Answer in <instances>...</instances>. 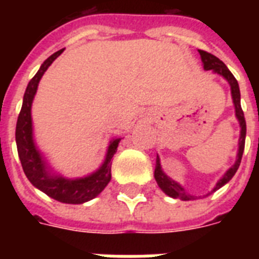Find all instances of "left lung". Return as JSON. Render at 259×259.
Here are the masks:
<instances>
[{
    "instance_id": "1",
    "label": "left lung",
    "mask_w": 259,
    "mask_h": 259,
    "mask_svg": "<svg viewBox=\"0 0 259 259\" xmlns=\"http://www.w3.org/2000/svg\"><path fill=\"white\" fill-rule=\"evenodd\" d=\"M199 54H200L201 63H203V68L205 71H212L213 74H218L223 76V78L229 82L230 89H231V97H233V103L234 107H235V117H237L238 122H239V126H241V136H239V142H238V153H237V160L234 162V165H231V168L226 170V173L219 179V181L217 183V185L213 187V189L211 192H208L205 196H208L209 193L215 192L217 189L222 188L223 185L227 184L233 176L235 175V172L239 168V164H241L242 154H243V150H245V140H246V121L245 115H243V110L241 107V91H239V86H238L237 79L234 78V75L230 72V70L226 67V64L222 62L221 59H218L217 56L205 52V51L199 50ZM154 179L157 181L158 187L161 188V191L168 196L173 197V199H180V200H192L196 196H192L189 195L187 191L184 189V187L181 184H179L177 181L172 180L168 175H166L161 168V162H160V157L157 156L156 158V168H154Z\"/></svg>"
}]
</instances>
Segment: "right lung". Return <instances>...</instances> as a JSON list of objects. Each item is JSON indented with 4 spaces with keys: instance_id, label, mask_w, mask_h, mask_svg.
Segmentation results:
<instances>
[{
    "instance_id": "add662e5",
    "label": "right lung",
    "mask_w": 259,
    "mask_h": 259,
    "mask_svg": "<svg viewBox=\"0 0 259 259\" xmlns=\"http://www.w3.org/2000/svg\"><path fill=\"white\" fill-rule=\"evenodd\" d=\"M63 51L64 50L51 55L42 63L37 74L28 83L22 99L21 111L18 114L17 125H16V144H17L18 157L21 161L22 169L33 187L55 200L67 204H82L97 197L111 180V158L117 152L121 138H113L110 141L105 160L95 172L78 179H68L62 176L60 173L55 172L54 168L47 161V158L42 156L33 138L32 103L34 95L37 93L40 79L48 70V67L54 63L55 59L62 55Z\"/></svg>"
}]
</instances>
